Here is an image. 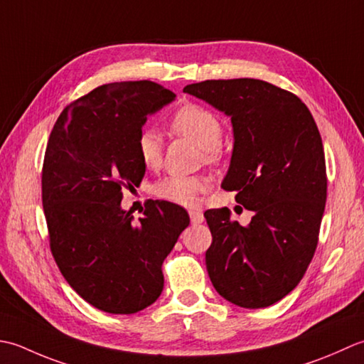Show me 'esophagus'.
Listing matches in <instances>:
<instances>
[{
    "label": "esophagus",
    "mask_w": 364,
    "mask_h": 364,
    "mask_svg": "<svg viewBox=\"0 0 364 364\" xmlns=\"http://www.w3.org/2000/svg\"><path fill=\"white\" fill-rule=\"evenodd\" d=\"M188 213H190V220H191L193 225H199V223H203V221H204L203 212H199V210H190Z\"/></svg>",
    "instance_id": "esophagus-1"
}]
</instances>
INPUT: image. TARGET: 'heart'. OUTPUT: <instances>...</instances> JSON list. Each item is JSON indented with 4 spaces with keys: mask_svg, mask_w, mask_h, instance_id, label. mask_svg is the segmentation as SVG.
<instances>
[{
    "mask_svg": "<svg viewBox=\"0 0 364 364\" xmlns=\"http://www.w3.org/2000/svg\"><path fill=\"white\" fill-rule=\"evenodd\" d=\"M169 130L176 135L195 141L205 151L207 160L217 159L218 146L223 139V122L212 109L198 103H185L173 114ZM136 152L146 168H157L161 163V139L159 133L151 129L141 132L136 138ZM207 187L209 181L204 176L169 174L155 183L154 195L169 203L191 207L196 205L198 196Z\"/></svg>",
    "mask_w": 364,
    "mask_h": 364,
    "instance_id": "1",
    "label": "heart"
}]
</instances>
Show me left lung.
<instances>
[{
  "label": "left lung",
  "mask_w": 364,
  "mask_h": 364,
  "mask_svg": "<svg viewBox=\"0 0 364 364\" xmlns=\"http://www.w3.org/2000/svg\"><path fill=\"white\" fill-rule=\"evenodd\" d=\"M183 92L231 116L235 143L221 187L255 212L242 226L226 207L205 210L212 284L237 306H270L294 291L316 253L327 201L321 133L305 103L264 80H205Z\"/></svg>",
  "instance_id": "1"
}]
</instances>
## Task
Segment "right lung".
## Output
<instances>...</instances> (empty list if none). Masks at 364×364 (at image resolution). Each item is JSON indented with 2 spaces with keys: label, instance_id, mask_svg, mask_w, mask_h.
<instances>
[{
  "label": "right lung",
  "instance_id": "obj_1",
  "mask_svg": "<svg viewBox=\"0 0 364 364\" xmlns=\"http://www.w3.org/2000/svg\"><path fill=\"white\" fill-rule=\"evenodd\" d=\"M176 94L154 81L92 89L63 109L42 166V204L59 272L81 299L109 314H133L163 291L161 264L190 217L152 201L133 221L122 190L143 181L136 138L147 114Z\"/></svg>",
  "mask_w": 364,
  "mask_h": 364
}]
</instances>
